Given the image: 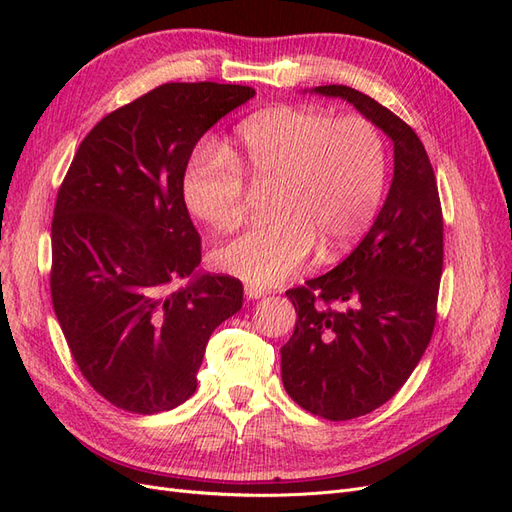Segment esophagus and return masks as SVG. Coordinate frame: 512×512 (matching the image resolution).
Segmentation results:
<instances>
[{"label":"esophagus","mask_w":512,"mask_h":512,"mask_svg":"<svg viewBox=\"0 0 512 512\" xmlns=\"http://www.w3.org/2000/svg\"><path fill=\"white\" fill-rule=\"evenodd\" d=\"M267 294V288H262V286H256V284H245V297L247 299H260V297H265Z\"/></svg>","instance_id":"1"}]
</instances>
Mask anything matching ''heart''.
I'll return each mask as SVG.
<instances>
[{"label":"heart","instance_id":"heart-1","mask_svg":"<svg viewBox=\"0 0 512 512\" xmlns=\"http://www.w3.org/2000/svg\"><path fill=\"white\" fill-rule=\"evenodd\" d=\"M386 143L365 117L314 106H277L247 117L235 143L198 149L183 173L185 207L213 228H232L250 188L269 190L275 218L226 241L215 260L256 286L284 282L314 243L324 260L346 254L374 224L386 188Z\"/></svg>","mask_w":512,"mask_h":512}]
</instances>
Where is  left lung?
<instances>
[{"mask_svg":"<svg viewBox=\"0 0 512 512\" xmlns=\"http://www.w3.org/2000/svg\"><path fill=\"white\" fill-rule=\"evenodd\" d=\"M314 91L354 104L395 149L391 190L365 239L333 271L286 290L297 324L282 348L284 389L307 412L350 421L386 404L431 342L444 222L436 175L408 123L352 87Z\"/></svg>","mask_w":512,"mask_h":512,"instance_id":"1","label":"left lung"}]
</instances>
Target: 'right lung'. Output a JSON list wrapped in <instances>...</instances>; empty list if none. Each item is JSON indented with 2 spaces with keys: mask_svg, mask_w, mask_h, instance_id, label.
Returning <instances> with one entry per match:
<instances>
[{
  "mask_svg": "<svg viewBox=\"0 0 512 512\" xmlns=\"http://www.w3.org/2000/svg\"><path fill=\"white\" fill-rule=\"evenodd\" d=\"M254 94L209 81L151 89L91 128L61 181L53 309L83 378L121 410L192 397L213 329L243 305L237 277L194 275L203 245L181 183L200 136Z\"/></svg>",
  "mask_w": 512,
  "mask_h": 512,
  "instance_id": "1",
  "label": "right lung"
}]
</instances>
